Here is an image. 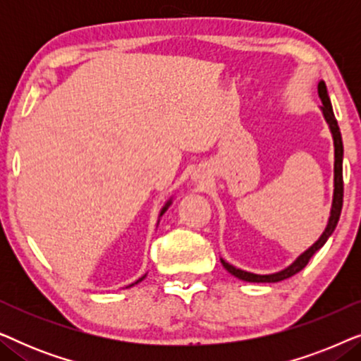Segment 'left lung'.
<instances>
[{"mask_svg":"<svg viewBox=\"0 0 361 361\" xmlns=\"http://www.w3.org/2000/svg\"><path fill=\"white\" fill-rule=\"evenodd\" d=\"M317 92H319V98L322 102V106H320V111L327 121L329 130L332 133V140H334V197H332V209H330V216L327 221V226L322 231V235L319 236V240L315 241L312 246H309L304 253H300L298 258H295L293 263H290L288 268L278 271V273H271V274H256V273H250V271L235 268L233 264L226 263L224 258H220L224 268L228 271L230 274H233L235 278H238L241 281H246V283H279V281H284L290 278V276L298 274L299 271H302L305 266H307L309 259L312 258L315 251H319L322 246L325 245V241L330 238V235L334 233L335 226L338 224L340 219V212H342V205H343V142H342V135H340V128L338 123L335 120L334 110H332V103H330L329 98V92L327 87H325V82L320 80L317 85Z\"/></svg>","mask_w":361,"mask_h":361,"instance_id":"left-lung-1","label":"left lung"}]
</instances>
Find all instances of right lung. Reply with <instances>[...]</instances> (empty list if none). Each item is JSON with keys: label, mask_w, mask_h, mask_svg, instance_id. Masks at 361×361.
Masks as SVG:
<instances>
[{"label": "right lung", "mask_w": 361, "mask_h": 361, "mask_svg": "<svg viewBox=\"0 0 361 361\" xmlns=\"http://www.w3.org/2000/svg\"><path fill=\"white\" fill-rule=\"evenodd\" d=\"M171 204H172V197H171V199H169V200H167V202H166V204H164V207H162V209H161V212H159V220H161V216L166 214V210H167V209H169V207H171ZM159 220H157V224H159ZM145 278H146V274H145V276H142V278H140V279H137V281H136V283H133V284H130V286H126V288H131V286H135V284H137V283H141V281H142V279H145Z\"/></svg>", "instance_id": "1"}]
</instances>
